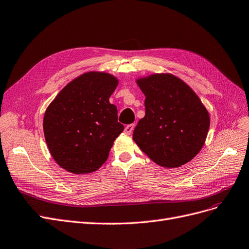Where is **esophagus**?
<instances>
[{
    "instance_id": "34e87169",
    "label": "esophagus",
    "mask_w": 249,
    "mask_h": 249,
    "mask_svg": "<svg viewBox=\"0 0 249 249\" xmlns=\"http://www.w3.org/2000/svg\"><path fill=\"white\" fill-rule=\"evenodd\" d=\"M133 129H134V124H129V125H127L125 127V130L124 131H125L126 134H131Z\"/></svg>"
}]
</instances>
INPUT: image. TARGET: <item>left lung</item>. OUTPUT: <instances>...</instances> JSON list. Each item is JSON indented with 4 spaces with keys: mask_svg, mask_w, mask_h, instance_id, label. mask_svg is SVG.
Returning a JSON list of instances; mask_svg holds the SVG:
<instances>
[{
    "mask_svg": "<svg viewBox=\"0 0 249 249\" xmlns=\"http://www.w3.org/2000/svg\"><path fill=\"white\" fill-rule=\"evenodd\" d=\"M145 94V117L132 139L155 163L179 167L202 150L210 116L195 91L171 73H153L135 79Z\"/></svg>",
    "mask_w": 249,
    "mask_h": 249,
    "instance_id": "1",
    "label": "left lung"
}]
</instances>
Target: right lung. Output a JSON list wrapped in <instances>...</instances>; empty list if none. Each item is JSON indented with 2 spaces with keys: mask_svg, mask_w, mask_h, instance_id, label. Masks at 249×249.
Returning a JSON list of instances; mask_svg holds the SVG:
<instances>
[{
  "mask_svg": "<svg viewBox=\"0 0 249 249\" xmlns=\"http://www.w3.org/2000/svg\"><path fill=\"white\" fill-rule=\"evenodd\" d=\"M119 84L107 72L89 71L72 79L47 107L43 131L50 153L72 174H89L107 161L115 140L124 130L109 103Z\"/></svg>",
  "mask_w": 249,
  "mask_h": 249,
  "instance_id": "1",
  "label": "right lung"
}]
</instances>
